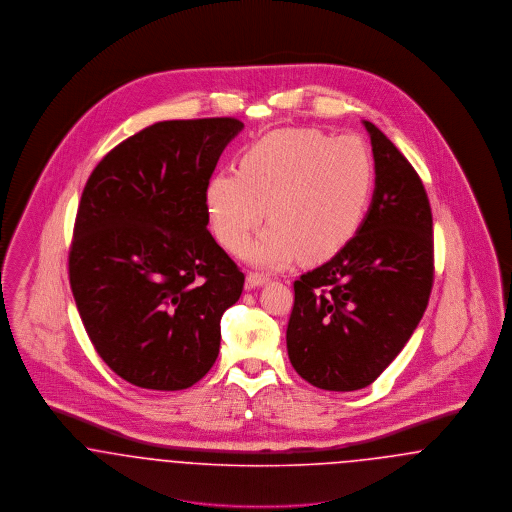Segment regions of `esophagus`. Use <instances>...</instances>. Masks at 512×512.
Wrapping results in <instances>:
<instances>
[{
  "label": "esophagus",
  "instance_id": "esophagus-1",
  "mask_svg": "<svg viewBox=\"0 0 512 512\" xmlns=\"http://www.w3.org/2000/svg\"><path fill=\"white\" fill-rule=\"evenodd\" d=\"M268 276L265 274H259V272H249L247 276H245V288L247 290H253V288H259V286H263V284H267Z\"/></svg>",
  "mask_w": 512,
  "mask_h": 512
}]
</instances>
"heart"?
<instances>
[{
	"label": "heart",
	"mask_w": 512,
	"mask_h": 512,
	"mask_svg": "<svg viewBox=\"0 0 512 512\" xmlns=\"http://www.w3.org/2000/svg\"><path fill=\"white\" fill-rule=\"evenodd\" d=\"M374 163L357 136L317 128L274 130L249 147L240 171H219L205 211L220 244L242 251L267 217L272 224L245 249L251 263L282 267L297 255L322 263L359 232L372 192Z\"/></svg>",
	"instance_id": "obj_1"
}]
</instances>
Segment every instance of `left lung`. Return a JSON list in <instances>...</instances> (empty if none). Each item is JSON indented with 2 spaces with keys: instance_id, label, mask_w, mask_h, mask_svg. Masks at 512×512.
<instances>
[{
  "instance_id": "obj_1",
  "label": "left lung",
  "mask_w": 512,
  "mask_h": 512,
  "mask_svg": "<svg viewBox=\"0 0 512 512\" xmlns=\"http://www.w3.org/2000/svg\"><path fill=\"white\" fill-rule=\"evenodd\" d=\"M374 194L355 238L293 282L295 372L320 390L370 386L413 336L434 284L432 209L420 176L372 122Z\"/></svg>"
}]
</instances>
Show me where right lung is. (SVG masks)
<instances>
[{
	"instance_id": "right-lung-1",
	"label": "right lung",
	"mask_w": 512,
	"mask_h": 512,
	"mask_svg": "<svg viewBox=\"0 0 512 512\" xmlns=\"http://www.w3.org/2000/svg\"><path fill=\"white\" fill-rule=\"evenodd\" d=\"M244 128L230 117L155 122L113 147L80 197L69 278L99 357L146 390H186L219 357L244 272L207 230L205 190Z\"/></svg>"
}]
</instances>
